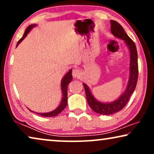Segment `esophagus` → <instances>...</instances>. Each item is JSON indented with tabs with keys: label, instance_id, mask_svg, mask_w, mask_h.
Listing matches in <instances>:
<instances>
[{
	"label": "esophagus",
	"instance_id": "esophagus-1",
	"mask_svg": "<svg viewBox=\"0 0 154 154\" xmlns=\"http://www.w3.org/2000/svg\"><path fill=\"white\" fill-rule=\"evenodd\" d=\"M72 75L74 78H79L81 75V71L78 69H73L72 71Z\"/></svg>",
	"mask_w": 154,
	"mask_h": 154
}]
</instances>
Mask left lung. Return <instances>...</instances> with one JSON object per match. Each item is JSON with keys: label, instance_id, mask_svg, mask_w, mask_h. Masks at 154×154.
<instances>
[{"label": "left lung", "instance_id": "obj_1", "mask_svg": "<svg viewBox=\"0 0 154 154\" xmlns=\"http://www.w3.org/2000/svg\"><path fill=\"white\" fill-rule=\"evenodd\" d=\"M111 31L116 37L125 41L130 52V78L125 91L120 97L111 103H102L98 102L94 98L90 89L85 83H83L85 88L86 98L88 104L94 112L102 115H111L123 109L128 104L130 96L135 90L138 79V62L137 51L135 43L128 36L123 26L119 22L114 20H111Z\"/></svg>", "mask_w": 154, "mask_h": 154}]
</instances>
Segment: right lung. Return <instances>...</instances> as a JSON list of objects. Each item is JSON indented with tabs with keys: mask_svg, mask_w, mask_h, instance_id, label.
<instances>
[{
	"mask_svg": "<svg viewBox=\"0 0 154 154\" xmlns=\"http://www.w3.org/2000/svg\"><path fill=\"white\" fill-rule=\"evenodd\" d=\"M35 26V24H32L30 25L27 27L26 30H25V32L23 35V36L20 39V41L17 42V46L19 44H20L21 42H22L23 40L24 39V38L26 36V35L28 34L29 31H31V29L34 27ZM72 70H71L69 71L68 73H66V75H64V77L63 78V79L62 80V82H61V88H62V102L60 103V106H59L56 109H54V111H50L49 113H35L37 114H38L41 116H44V117H52V116H56L57 115H58L59 113H60L62 111L64 110L65 109V107L67 105V88H68V85L69 83L72 81L73 79V76H72ZM31 111V110H30ZM31 112L34 113V111H31Z\"/></svg>",
	"mask_w": 154,
	"mask_h": 154,
	"instance_id": "right-lung-1",
	"label": "right lung"
}]
</instances>
